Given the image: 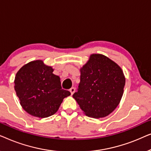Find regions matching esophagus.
Listing matches in <instances>:
<instances>
[{"instance_id":"1","label":"esophagus","mask_w":151,"mask_h":151,"mask_svg":"<svg viewBox=\"0 0 151 151\" xmlns=\"http://www.w3.org/2000/svg\"><path fill=\"white\" fill-rule=\"evenodd\" d=\"M75 91H76V88H74V87H71V88H70V89H69V91L71 92V96H72V95H73V94L74 93V92H75Z\"/></svg>"}]
</instances>
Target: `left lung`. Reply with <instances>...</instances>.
I'll list each match as a JSON object with an SVG mask.
<instances>
[{
	"label": "left lung",
	"mask_w": 151,
	"mask_h": 151,
	"mask_svg": "<svg viewBox=\"0 0 151 151\" xmlns=\"http://www.w3.org/2000/svg\"><path fill=\"white\" fill-rule=\"evenodd\" d=\"M80 71V82L73 98L87 116L106 117L123 96L126 79L122 69L108 57L93 53Z\"/></svg>",
	"instance_id": "obj_1"
}]
</instances>
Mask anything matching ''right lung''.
Wrapping results in <instances>:
<instances>
[{
	"label": "right lung",
	"instance_id": "obj_1",
	"mask_svg": "<svg viewBox=\"0 0 151 151\" xmlns=\"http://www.w3.org/2000/svg\"><path fill=\"white\" fill-rule=\"evenodd\" d=\"M41 60L31 61L18 70L14 89L22 109L34 117L45 118L55 114L63 99L71 95L61 87L60 78Z\"/></svg>",
	"mask_w": 151,
	"mask_h": 151
}]
</instances>
